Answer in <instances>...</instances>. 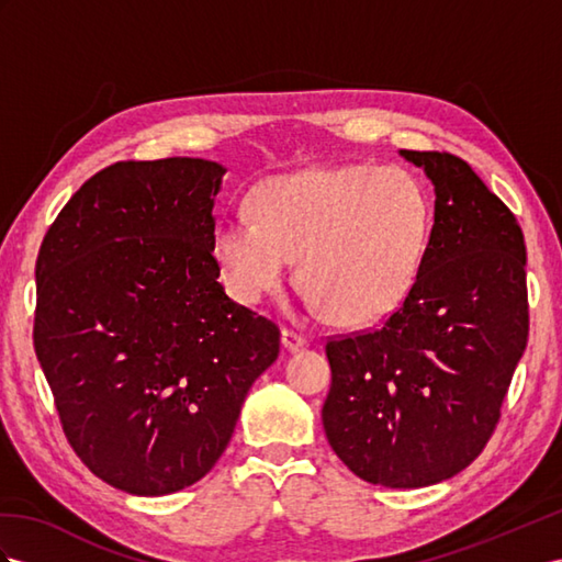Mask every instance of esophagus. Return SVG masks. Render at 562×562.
<instances>
[{
  "label": "esophagus",
  "instance_id": "1",
  "mask_svg": "<svg viewBox=\"0 0 562 562\" xmlns=\"http://www.w3.org/2000/svg\"><path fill=\"white\" fill-rule=\"evenodd\" d=\"M306 344H308V339H306L304 335L294 333V329H290V327L282 329V347H284V349L296 351V349H304Z\"/></svg>",
  "mask_w": 562,
  "mask_h": 562
}]
</instances>
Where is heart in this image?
I'll return each mask as SVG.
<instances>
[{"instance_id":"1","label":"heart","mask_w":562,"mask_h":562,"mask_svg":"<svg viewBox=\"0 0 562 562\" xmlns=\"http://www.w3.org/2000/svg\"><path fill=\"white\" fill-rule=\"evenodd\" d=\"M254 218L225 215L213 258L227 292L256 304L284 284L301 258L311 306L344 325L390 318L420 278L431 229L423 184L404 168L337 166L266 180Z\"/></svg>"}]
</instances>
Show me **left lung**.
Segmentation results:
<instances>
[{
  "label": "left lung",
  "instance_id": "1",
  "mask_svg": "<svg viewBox=\"0 0 562 562\" xmlns=\"http://www.w3.org/2000/svg\"><path fill=\"white\" fill-rule=\"evenodd\" d=\"M435 184L420 278L378 329L327 341L323 427L358 477L449 480L482 453L529 335L522 229L463 158L408 151Z\"/></svg>",
  "mask_w": 562,
  "mask_h": 562
}]
</instances>
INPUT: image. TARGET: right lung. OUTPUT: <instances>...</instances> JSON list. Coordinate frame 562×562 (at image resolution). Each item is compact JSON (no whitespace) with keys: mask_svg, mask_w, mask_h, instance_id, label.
<instances>
[{"mask_svg":"<svg viewBox=\"0 0 562 562\" xmlns=\"http://www.w3.org/2000/svg\"><path fill=\"white\" fill-rule=\"evenodd\" d=\"M225 168L121 161L68 199L37 254L35 353L68 443L135 496L199 482L280 329L235 304L213 258Z\"/></svg>","mask_w":562,"mask_h":562,"instance_id":"right-lung-1","label":"right lung"}]
</instances>
